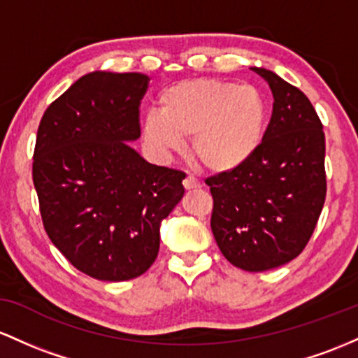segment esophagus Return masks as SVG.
I'll list each match as a JSON object with an SVG mask.
<instances>
[{
	"mask_svg": "<svg viewBox=\"0 0 358 358\" xmlns=\"http://www.w3.org/2000/svg\"><path fill=\"white\" fill-rule=\"evenodd\" d=\"M182 184H184V187H186L187 191H191V189H198V187H201L199 180L196 179L194 176H187V178L182 180Z\"/></svg>",
	"mask_w": 358,
	"mask_h": 358,
	"instance_id": "34e87169",
	"label": "esophagus"
}]
</instances>
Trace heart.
I'll return each mask as SVG.
<instances>
[{
    "mask_svg": "<svg viewBox=\"0 0 358 358\" xmlns=\"http://www.w3.org/2000/svg\"><path fill=\"white\" fill-rule=\"evenodd\" d=\"M267 130V104L254 86L220 79H189L159 94V111L142 120V138L155 157L166 159L192 138V155L213 174L248 162Z\"/></svg>",
    "mask_w": 358,
    "mask_h": 358,
    "instance_id": "heart-1",
    "label": "heart"
}]
</instances>
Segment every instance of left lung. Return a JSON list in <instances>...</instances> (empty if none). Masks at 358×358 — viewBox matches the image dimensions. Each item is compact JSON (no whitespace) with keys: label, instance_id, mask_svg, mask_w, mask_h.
<instances>
[{"label":"left lung","instance_id":"8db88e82","mask_svg":"<svg viewBox=\"0 0 358 358\" xmlns=\"http://www.w3.org/2000/svg\"><path fill=\"white\" fill-rule=\"evenodd\" d=\"M274 96L262 143L242 167L206 179L211 230L228 262L264 272L296 259L315 231L327 196L324 134L303 91L252 67Z\"/></svg>","mask_w":358,"mask_h":358}]
</instances>
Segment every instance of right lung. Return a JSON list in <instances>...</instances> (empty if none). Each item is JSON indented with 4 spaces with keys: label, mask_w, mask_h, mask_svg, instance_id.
I'll list each match as a JSON object with an SVG mask.
<instances>
[{
    "label": "right lung",
    "mask_w": 358,
    "mask_h": 358,
    "mask_svg": "<svg viewBox=\"0 0 358 358\" xmlns=\"http://www.w3.org/2000/svg\"><path fill=\"white\" fill-rule=\"evenodd\" d=\"M140 72L83 76L43 113L34 184L52 243L98 280L135 279L157 259L160 223L182 199L186 174L148 164L140 138Z\"/></svg>",
    "instance_id": "add662e5"
}]
</instances>
